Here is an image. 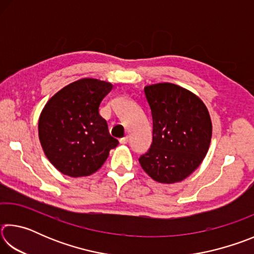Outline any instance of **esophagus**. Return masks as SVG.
<instances>
[{
    "label": "esophagus",
    "mask_w": 254,
    "mask_h": 254,
    "mask_svg": "<svg viewBox=\"0 0 254 254\" xmlns=\"http://www.w3.org/2000/svg\"><path fill=\"white\" fill-rule=\"evenodd\" d=\"M127 141H128V136L127 135V136L121 137V139H120V143H121V144H127Z\"/></svg>",
    "instance_id": "obj_1"
}]
</instances>
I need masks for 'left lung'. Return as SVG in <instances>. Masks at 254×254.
<instances>
[{
	"mask_svg": "<svg viewBox=\"0 0 254 254\" xmlns=\"http://www.w3.org/2000/svg\"><path fill=\"white\" fill-rule=\"evenodd\" d=\"M153 130L149 151L139 158L142 169L161 184L182 182L203 162L212 139V120L200 98L171 83L144 87Z\"/></svg>",
	"mask_w": 254,
	"mask_h": 254,
	"instance_id": "8db88e82",
	"label": "left lung"
}]
</instances>
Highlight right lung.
<instances>
[{
    "label": "right lung",
    "instance_id": "1",
    "mask_svg": "<svg viewBox=\"0 0 254 254\" xmlns=\"http://www.w3.org/2000/svg\"><path fill=\"white\" fill-rule=\"evenodd\" d=\"M112 87L109 81L81 78L60 89L42 109L38 122L41 147L62 174L77 178L96 173L110 150L118 147L98 113Z\"/></svg>",
    "mask_w": 254,
    "mask_h": 254
}]
</instances>
